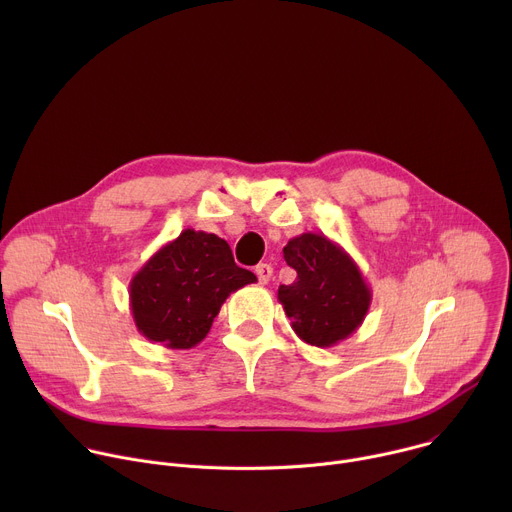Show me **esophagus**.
<instances>
[{"mask_svg":"<svg viewBox=\"0 0 512 512\" xmlns=\"http://www.w3.org/2000/svg\"><path fill=\"white\" fill-rule=\"evenodd\" d=\"M255 275H257V279H259V283L265 285V283L271 279L273 269H271V265H267V263H259V265L255 267Z\"/></svg>","mask_w":512,"mask_h":512,"instance_id":"obj_1","label":"esophagus"}]
</instances>
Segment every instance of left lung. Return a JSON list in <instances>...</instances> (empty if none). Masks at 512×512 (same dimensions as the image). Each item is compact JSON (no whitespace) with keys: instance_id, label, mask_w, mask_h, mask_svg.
Here are the masks:
<instances>
[{"instance_id":"obj_1","label":"left lung","mask_w":512,"mask_h":512,"mask_svg":"<svg viewBox=\"0 0 512 512\" xmlns=\"http://www.w3.org/2000/svg\"><path fill=\"white\" fill-rule=\"evenodd\" d=\"M298 279L279 285L277 300L294 332L312 346L330 348L358 330L371 308V287L354 259L334 241L304 233L283 247Z\"/></svg>"}]
</instances>
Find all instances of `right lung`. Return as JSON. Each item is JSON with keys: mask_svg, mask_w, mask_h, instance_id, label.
<instances>
[{"mask_svg": "<svg viewBox=\"0 0 512 512\" xmlns=\"http://www.w3.org/2000/svg\"><path fill=\"white\" fill-rule=\"evenodd\" d=\"M255 281L249 269L235 263L225 239L184 229L133 275V322L150 342L172 350L194 348L233 291Z\"/></svg>", "mask_w": 512, "mask_h": 512, "instance_id": "1", "label": "right lung"}]
</instances>
